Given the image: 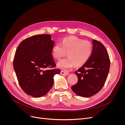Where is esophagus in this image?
<instances>
[{
    "instance_id": "esophagus-1",
    "label": "esophagus",
    "mask_w": 125,
    "mask_h": 125,
    "mask_svg": "<svg viewBox=\"0 0 125 125\" xmlns=\"http://www.w3.org/2000/svg\"><path fill=\"white\" fill-rule=\"evenodd\" d=\"M60 74L61 75H68L69 74L68 72H67V71H61Z\"/></svg>"
}]
</instances>
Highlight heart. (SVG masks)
Listing matches in <instances>:
<instances>
[{"label":"heart","instance_id":"obj_1","mask_svg":"<svg viewBox=\"0 0 125 125\" xmlns=\"http://www.w3.org/2000/svg\"><path fill=\"white\" fill-rule=\"evenodd\" d=\"M93 51L92 44L88 41H83L75 37L64 38L56 43L52 48V55L56 59H60L67 52L68 57L59 61L57 66L63 70L72 68L74 65H84L90 58Z\"/></svg>","mask_w":125,"mask_h":125}]
</instances>
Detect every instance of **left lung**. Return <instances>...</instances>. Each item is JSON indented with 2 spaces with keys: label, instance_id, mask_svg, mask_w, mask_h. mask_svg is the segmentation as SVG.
Instances as JSON below:
<instances>
[{
  "label": "left lung",
  "instance_id": "8db88e82",
  "mask_svg": "<svg viewBox=\"0 0 125 125\" xmlns=\"http://www.w3.org/2000/svg\"><path fill=\"white\" fill-rule=\"evenodd\" d=\"M93 44L92 55L75 72L78 81L77 83L71 87L74 93L84 97L92 96L101 90L110 69V59L105 46L95 40H93Z\"/></svg>",
  "mask_w": 125,
  "mask_h": 125
}]
</instances>
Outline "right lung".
I'll use <instances>...</instances> for the list:
<instances>
[{
	"instance_id": "add662e5",
	"label": "right lung",
	"mask_w": 125,
	"mask_h": 125,
	"mask_svg": "<svg viewBox=\"0 0 125 125\" xmlns=\"http://www.w3.org/2000/svg\"><path fill=\"white\" fill-rule=\"evenodd\" d=\"M54 42L49 34H38L23 41L18 46L13 67L23 91L34 97L47 94L53 86V77L59 74L51 54Z\"/></svg>"
}]
</instances>
